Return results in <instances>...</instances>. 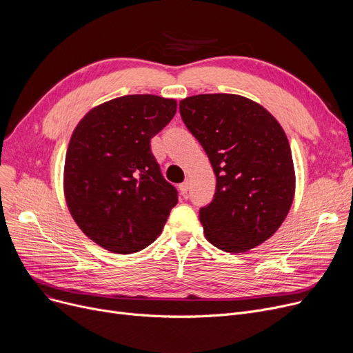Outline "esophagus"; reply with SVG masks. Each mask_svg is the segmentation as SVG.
<instances>
[{
    "mask_svg": "<svg viewBox=\"0 0 353 353\" xmlns=\"http://www.w3.org/2000/svg\"><path fill=\"white\" fill-rule=\"evenodd\" d=\"M179 190L181 192V194H184V193H188V190H189V179L188 180H184L180 186H179Z\"/></svg>",
    "mask_w": 353,
    "mask_h": 353,
    "instance_id": "esophagus-1",
    "label": "esophagus"
}]
</instances>
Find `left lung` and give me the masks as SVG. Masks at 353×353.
Returning a JSON list of instances; mask_svg holds the SVG:
<instances>
[{
  "label": "left lung",
  "instance_id": "8db88e82",
  "mask_svg": "<svg viewBox=\"0 0 353 353\" xmlns=\"http://www.w3.org/2000/svg\"><path fill=\"white\" fill-rule=\"evenodd\" d=\"M180 116L206 152L216 176L200 223L209 242L229 253L262 245L285 221L296 176L289 140L269 111L237 94H197Z\"/></svg>",
  "mask_w": 353,
  "mask_h": 353
}]
</instances>
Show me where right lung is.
I'll use <instances>...</instances> for the list:
<instances>
[{
    "label": "right lung",
    "mask_w": 353,
    "mask_h": 353,
    "mask_svg": "<svg viewBox=\"0 0 353 353\" xmlns=\"http://www.w3.org/2000/svg\"><path fill=\"white\" fill-rule=\"evenodd\" d=\"M176 110L174 99L123 96L91 108L74 128L64 197L76 225L103 249L130 254L152 245L177 205L150 150Z\"/></svg>",
    "instance_id": "right-lung-1"
}]
</instances>
